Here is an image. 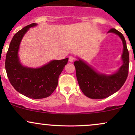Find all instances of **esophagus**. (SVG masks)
Here are the masks:
<instances>
[{"mask_svg": "<svg viewBox=\"0 0 135 135\" xmlns=\"http://www.w3.org/2000/svg\"><path fill=\"white\" fill-rule=\"evenodd\" d=\"M74 60V58H73V57L72 56H70L69 58V61H70V62H73Z\"/></svg>", "mask_w": 135, "mask_h": 135, "instance_id": "1", "label": "esophagus"}]
</instances>
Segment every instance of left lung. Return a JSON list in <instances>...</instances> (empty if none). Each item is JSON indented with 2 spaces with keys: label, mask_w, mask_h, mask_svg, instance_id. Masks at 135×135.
Masks as SVG:
<instances>
[{
  "label": "left lung",
  "mask_w": 135,
  "mask_h": 135,
  "mask_svg": "<svg viewBox=\"0 0 135 135\" xmlns=\"http://www.w3.org/2000/svg\"><path fill=\"white\" fill-rule=\"evenodd\" d=\"M108 32L118 35L123 43L122 60L123 64L117 72L110 75L97 73L83 60L74 62L79 87L86 97L92 99H103L112 95L121 88L128 75L129 57L123 35L115 28Z\"/></svg>",
  "instance_id": "left-lung-1"
}]
</instances>
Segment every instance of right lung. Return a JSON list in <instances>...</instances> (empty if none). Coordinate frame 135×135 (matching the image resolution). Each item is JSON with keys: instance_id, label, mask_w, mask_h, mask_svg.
<instances>
[{"instance_id": "1", "label": "right lung", "mask_w": 135, "mask_h": 135, "mask_svg": "<svg viewBox=\"0 0 135 135\" xmlns=\"http://www.w3.org/2000/svg\"><path fill=\"white\" fill-rule=\"evenodd\" d=\"M36 25L32 23L15 33L6 54L5 67L9 82L18 92L30 98L41 99L49 97L55 90L59 75L69 58L52 60L38 69L21 65L18 55L20 42L28 29Z\"/></svg>"}]
</instances>
